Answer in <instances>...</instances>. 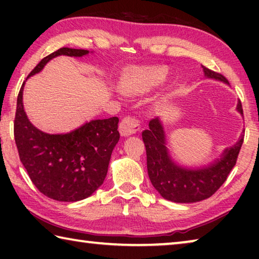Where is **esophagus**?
I'll return each instance as SVG.
<instances>
[{
    "label": "esophagus",
    "mask_w": 259,
    "mask_h": 259,
    "mask_svg": "<svg viewBox=\"0 0 259 259\" xmlns=\"http://www.w3.org/2000/svg\"><path fill=\"white\" fill-rule=\"evenodd\" d=\"M139 129L140 126L138 120L133 116L124 117L119 125V131L121 136H123V137H129V136L138 133Z\"/></svg>",
    "instance_id": "esophagus-1"
}]
</instances>
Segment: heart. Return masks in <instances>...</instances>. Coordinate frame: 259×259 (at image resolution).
I'll return each mask as SVG.
<instances>
[{"instance_id": "obj_1", "label": "heart", "mask_w": 259, "mask_h": 259, "mask_svg": "<svg viewBox=\"0 0 259 259\" xmlns=\"http://www.w3.org/2000/svg\"><path fill=\"white\" fill-rule=\"evenodd\" d=\"M168 77V69L162 66H131L125 69L122 87L130 94H147Z\"/></svg>"}]
</instances>
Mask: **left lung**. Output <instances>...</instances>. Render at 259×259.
<instances>
[{
	"label": "left lung",
	"mask_w": 259,
	"mask_h": 259,
	"mask_svg": "<svg viewBox=\"0 0 259 259\" xmlns=\"http://www.w3.org/2000/svg\"><path fill=\"white\" fill-rule=\"evenodd\" d=\"M204 76L229 84L222 75L202 66ZM236 111L242 115V105L238 102ZM244 133V131H243ZM243 133L234 145L227 147L219 159L203 166L181 165L172 159L166 146V135L160 117L150 121L148 129L143 131L146 147L147 172L152 185L162 198L177 203H193L211 196L226 181L236 163L240 148L243 143Z\"/></svg>",
	"instance_id": "8db88e82"
}]
</instances>
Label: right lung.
Masks as SVG:
<instances>
[{"mask_svg": "<svg viewBox=\"0 0 259 259\" xmlns=\"http://www.w3.org/2000/svg\"><path fill=\"white\" fill-rule=\"evenodd\" d=\"M88 54V50L60 48L43 58L28 77L40 73L56 57ZM24 85L25 82L17 98L15 140L30 181L38 191L56 201L76 202L89 198L102 186L107 175L112 152L120 139L119 119L91 120L66 134H47L33 125L26 115Z\"/></svg>", "mask_w": 259, "mask_h": 259, "instance_id": "add662e5", "label": "right lung"}]
</instances>
